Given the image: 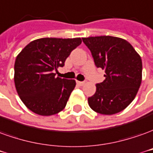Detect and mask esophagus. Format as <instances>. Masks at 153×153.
I'll return each instance as SVG.
<instances>
[{"label": "esophagus", "instance_id": "obj_1", "mask_svg": "<svg viewBox=\"0 0 153 153\" xmlns=\"http://www.w3.org/2000/svg\"><path fill=\"white\" fill-rule=\"evenodd\" d=\"M76 83H77L80 86H82V85L85 84V82H79V81H76Z\"/></svg>", "mask_w": 153, "mask_h": 153}]
</instances>
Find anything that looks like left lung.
<instances>
[{
  "mask_svg": "<svg viewBox=\"0 0 153 153\" xmlns=\"http://www.w3.org/2000/svg\"><path fill=\"white\" fill-rule=\"evenodd\" d=\"M97 68L105 70V79L96 84L88 98L94 111L111 115L128 106L142 82L143 64L139 54L128 41L113 36L82 38Z\"/></svg>",
  "mask_w": 153,
  "mask_h": 153,
  "instance_id": "obj_1",
  "label": "left lung"
}]
</instances>
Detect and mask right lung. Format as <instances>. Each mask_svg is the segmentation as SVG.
I'll use <instances>...</instances> for the list:
<instances>
[{
    "instance_id": "right-lung-1",
    "label": "right lung",
    "mask_w": 153,
    "mask_h": 153,
    "mask_svg": "<svg viewBox=\"0 0 153 153\" xmlns=\"http://www.w3.org/2000/svg\"><path fill=\"white\" fill-rule=\"evenodd\" d=\"M80 38H43L26 45L16 57L15 85L22 102L33 113L49 116L64 109L76 86L75 80L56 77Z\"/></svg>"
}]
</instances>
